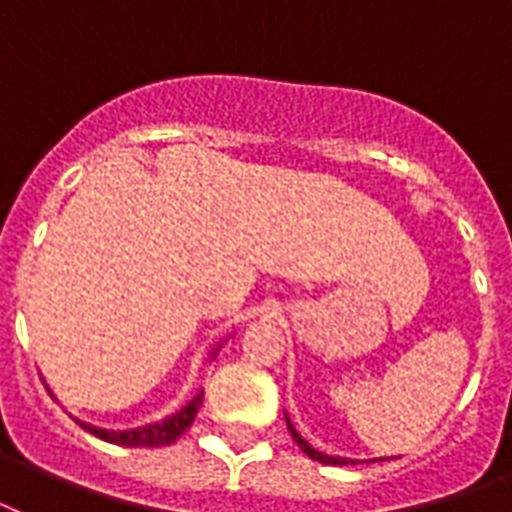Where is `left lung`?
I'll return each mask as SVG.
<instances>
[{"label":"left lung","instance_id":"1","mask_svg":"<svg viewBox=\"0 0 512 512\" xmlns=\"http://www.w3.org/2000/svg\"><path fill=\"white\" fill-rule=\"evenodd\" d=\"M287 428H289V433H292V438L297 441V446H300V449H303V452L308 454L311 460L324 462V465H348V460H342V457H329V454H324V452H316V449H313V446L308 444V441H305V438L300 436L295 428H292V422H289V420H287Z\"/></svg>","mask_w":512,"mask_h":512}]
</instances>
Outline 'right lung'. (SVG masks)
Masks as SVG:
<instances>
[{"label":"right lung","instance_id":"add662e5","mask_svg":"<svg viewBox=\"0 0 512 512\" xmlns=\"http://www.w3.org/2000/svg\"><path fill=\"white\" fill-rule=\"evenodd\" d=\"M201 401H204V393H199L196 398H191L188 404L175 412L172 417L162 422H154V425H143V428L135 430H103L95 428V425H87V422H79L84 430H90L92 436L103 438L108 444H119V446H167L172 441L183 436L185 430L191 428L193 417L199 412Z\"/></svg>","mask_w":512,"mask_h":512}]
</instances>
